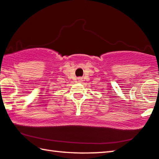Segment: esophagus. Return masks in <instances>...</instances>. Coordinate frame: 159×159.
<instances>
[{
	"label": "esophagus",
	"instance_id": "esophagus-1",
	"mask_svg": "<svg viewBox=\"0 0 159 159\" xmlns=\"http://www.w3.org/2000/svg\"><path fill=\"white\" fill-rule=\"evenodd\" d=\"M78 80H80V81H82V78H80H80H79V79H78Z\"/></svg>",
	"mask_w": 159,
	"mask_h": 159
}]
</instances>
